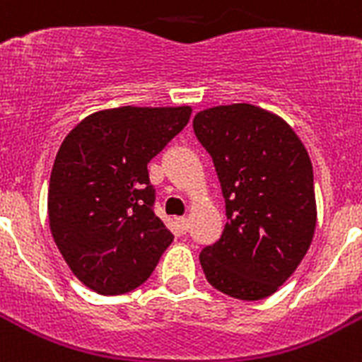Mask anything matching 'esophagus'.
<instances>
[{"label":"esophagus","instance_id":"34e87169","mask_svg":"<svg viewBox=\"0 0 362 362\" xmlns=\"http://www.w3.org/2000/svg\"><path fill=\"white\" fill-rule=\"evenodd\" d=\"M176 228H178L180 234H186V232L189 230V219H187V217H178V219H176Z\"/></svg>","mask_w":362,"mask_h":362}]
</instances>
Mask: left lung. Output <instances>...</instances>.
Masks as SVG:
<instances>
[{"label":"left lung","mask_w":362,"mask_h":362,"mask_svg":"<svg viewBox=\"0 0 362 362\" xmlns=\"http://www.w3.org/2000/svg\"><path fill=\"white\" fill-rule=\"evenodd\" d=\"M197 139L214 160L227 225L199 255L206 281L243 301L272 296L310 247L316 228L307 148L281 117L251 104L195 115Z\"/></svg>","instance_id":"left-lung-1"}]
</instances>
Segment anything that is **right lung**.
Here are the masks:
<instances>
[{"label":"right lung","instance_id":"right-lung-1","mask_svg":"<svg viewBox=\"0 0 362 362\" xmlns=\"http://www.w3.org/2000/svg\"><path fill=\"white\" fill-rule=\"evenodd\" d=\"M191 107H117L64 137L49 176L52 236L76 277L102 296L145 283L173 242L156 216L146 165L184 130Z\"/></svg>","mask_w":362,"mask_h":362}]
</instances>
